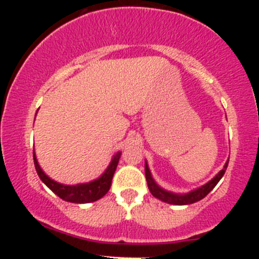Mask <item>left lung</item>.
I'll use <instances>...</instances> for the list:
<instances>
[{
  "label": "left lung",
  "mask_w": 259,
  "mask_h": 259,
  "mask_svg": "<svg viewBox=\"0 0 259 259\" xmlns=\"http://www.w3.org/2000/svg\"><path fill=\"white\" fill-rule=\"evenodd\" d=\"M228 163H229V159L227 160V163H225L222 170L219 171L213 179H210L208 183H206L204 185H202L200 187H197V189L191 190L190 192H186V194H175V192L168 191V190L163 189L162 186H159L158 184L156 183V180L153 179L152 174H151V170L147 164V160H145V175H146V181H147L148 189H150V192L154 196V197L169 204L185 206V204H191L197 201H201L202 198L206 197V196L209 194L213 189H214V186L219 183V180L222 179L223 175L225 173V170H227Z\"/></svg>",
  "instance_id": "obj_1"
}]
</instances>
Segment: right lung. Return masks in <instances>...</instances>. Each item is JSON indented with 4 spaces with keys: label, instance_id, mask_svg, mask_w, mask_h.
Here are the masks:
<instances>
[{
    "label": "right lung",
    "instance_id": "right-lung-1",
    "mask_svg": "<svg viewBox=\"0 0 259 259\" xmlns=\"http://www.w3.org/2000/svg\"><path fill=\"white\" fill-rule=\"evenodd\" d=\"M121 156V152H117L113 154L111 163L106 170L101 174V177L97 179L89 181V183L76 184V185H65V184H61L58 181L51 179L45 171L41 169L40 164H38L36 154L34 151V164L35 169H36L37 175L42 183L55 192L58 197L67 202H72V203H90V202H95L100 198H102L108 190L111 189L113 175L115 173L118 163H119V158Z\"/></svg>",
    "mask_w": 259,
    "mask_h": 259
}]
</instances>
